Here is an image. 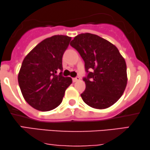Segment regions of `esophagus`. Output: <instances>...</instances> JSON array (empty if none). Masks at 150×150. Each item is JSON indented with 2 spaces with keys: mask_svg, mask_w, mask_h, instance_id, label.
I'll use <instances>...</instances> for the list:
<instances>
[{
  "mask_svg": "<svg viewBox=\"0 0 150 150\" xmlns=\"http://www.w3.org/2000/svg\"><path fill=\"white\" fill-rule=\"evenodd\" d=\"M79 80H80V77H79V76H76V77L73 78L72 79L73 82H77V81H79Z\"/></svg>",
  "mask_w": 150,
  "mask_h": 150,
  "instance_id": "34e87169",
  "label": "esophagus"
}]
</instances>
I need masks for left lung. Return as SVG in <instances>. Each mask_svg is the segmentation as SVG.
I'll return each instance as SVG.
<instances>
[{"instance_id": "8db88e82", "label": "left lung", "mask_w": 150, "mask_h": 150, "mask_svg": "<svg viewBox=\"0 0 150 150\" xmlns=\"http://www.w3.org/2000/svg\"><path fill=\"white\" fill-rule=\"evenodd\" d=\"M70 45L85 62V90L81 94L87 105L95 109L110 108L119 99L127 82V66L117 47L96 34L75 36Z\"/></svg>"}]
</instances>
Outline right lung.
<instances>
[{"instance_id":"right-lung-1","label":"right lung","mask_w":150,"mask_h":150,"mask_svg":"<svg viewBox=\"0 0 150 150\" xmlns=\"http://www.w3.org/2000/svg\"><path fill=\"white\" fill-rule=\"evenodd\" d=\"M71 38L64 35L46 38L23 60L18 76L19 87L26 102L37 110L47 112L57 108L72 83L70 77L62 75V58Z\"/></svg>"}]
</instances>
